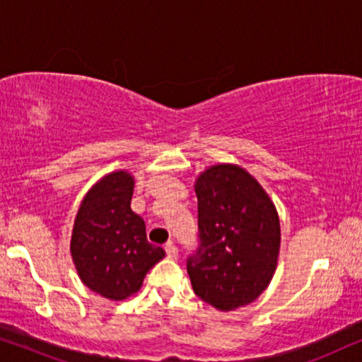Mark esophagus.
<instances>
[{
	"label": "esophagus",
	"instance_id": "esophagus-1",
	"mask_svg": "<svg viewBox=\"0 0 362 362\" xmlns=\"http://www.w3.org/2000/svg\"><path fill=\"white\" fill-rule=\"evenodd\" d=\"M165 253H167L168 258H177L178 257V248L172 242H168L165 245Z\"/></svg>",
	"mask_w": 362,
	"mask_h": 362
}]
</instances>
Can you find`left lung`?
<instances>
[{
    "label": "left lung",
    "mask_w": 362,
    "mask_h": 362,
    "mask_svg": "<svg viewBox=\"0 0 362 362\" xmlns=\"http://www.w3.org/2000/svg\"><path fill=\"white\" fill-rule=\"evenodd\" d=\"M200 247L187 262L192 288L220 311H235L267 290L278 264L276 206L252 173L216 163L195 178Z\"/></svg>",
    "instance_id": "obj_1"
}]
</instances>
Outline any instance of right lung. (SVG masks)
<instances>
[{
    "label": "right lung",
    "mask_w": 362,
    "mask_h": 362,
    "mask_svg": "<svg viewBox=\"0 0 362 362\" xmlns=\"http://www.w3.org/2000/svg\"><path fill=\"white\" fill-rule=\"evenodd\" d=\"M132 173L115 170L90 187L76 214L71 257L81 281L110 301L141 290L163 248L147 242L146 223L131 209Z\"/></svg>",
    "instance_id": "right-lung-1"
}]
</instances>
